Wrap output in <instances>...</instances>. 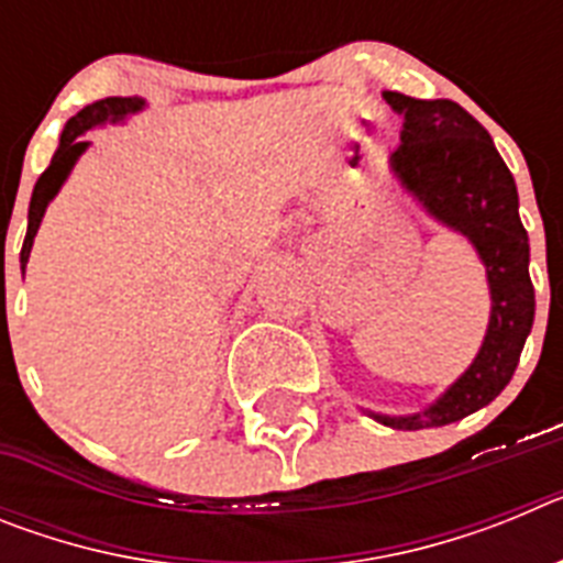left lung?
I'll return each instance as SVG.
<instances>
[{"label": "left lung", "instance_id": "1", "mask_svg": "<svg viewBox=\"0 0 563 563\" xmlns=\"http://www.w3.org/2000/svg\"><path fill=\"white\" fill-rule=\"evenodd\" d=\"M402 118L400 146L389 168L431 220L474 245L490 290V318L474 363L415 415H377L389 429H437L485 409L501 395L533 330L536 292L530 282V242L519 220V191L487 129L454 101L383 92Z\"/></svg>", "mask_w": 563, "mask_h": 563}]
</instances>
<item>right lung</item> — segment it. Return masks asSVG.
Wrapping results in <instances>:
<instances>
[{
    "instance_id": "obj_1",
    "label": "right lung",
    "mask_w": 563,
    "mask_h": 563,
    "mask_svg": "<svg viewBox=\"0 0 563 563\" xmlns=\"http://www.w3.org/2000/svg\"><path fill=\"white\" fill-rule=\"evenodd\" d=\"M146 109V98H103V101L87 103L78 114H73L67 123H64L62 141H58L56 154H53V161L49 166L44 168V174L38 177L36 188H33V197H30V211H27V236H24L22 245V273L27 267L30 251H33V239H36L38 225L44 220V211L53 200H56V194L62 191V186L67 183L69 172L78 163L84 152L89 148V141H84L81 134H87L89 129L107 126V123H123L129 114H137Z\"/></svg>"
}]
</instances>
